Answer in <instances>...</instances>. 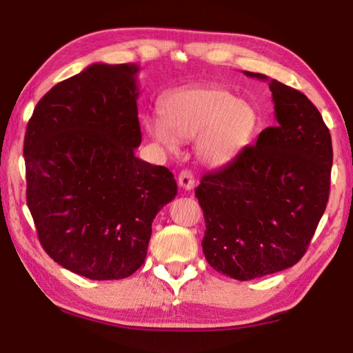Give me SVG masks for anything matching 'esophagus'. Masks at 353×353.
Listing matches in <instances>:
<instances>
[{"label":"esophagus","mask_w":353,"mask_h":353,"mask_svg":"<svg viewBox=\"0 0 353 353\" xmlns=\"http://www.w3.org/2000/svg\"><path fill=\"white\" fill-rule=\"evenodd\" d=\"M179 187H182L183 190H193L194 188V177L191 174V171L183 170L181 174H179Z\"/></svg>","instance_id":"1"}]
</instances>
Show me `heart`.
<instances>
[{
  "label": "heart",
  "instance_id": "b5f03b06",
  "mask_svg": "<svg viewBox=\"0 0 353 353\" xmlns=\"http://www.w3.org/2000/svg\"><path fill=\"white\" fill-rule=\"evenodd\" d=\"M162 118H148L151 139L171 154L181 141H196V154L207 166H224L235 160L252 140L256 113L246 101L219 87L183 88L163 99Z\"/></svg>",
  "mask_w": 353,
  "mask_h": 353
}]
</instances>
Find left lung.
I'll use <instances>...</instances> for the list:
<instances>
[{
    "label": "left lung",
    "mask_w": 353,
    "mask_h": 353,
    "mask_svg": "<svg viewBox=\"0 0 353 353\" xmlns=\"http://www.w3.org/2000/svg\"><path fill=\"white\" fill-rule=\"evenodd\" d=\"M244 74L270 83L276 126L196 188L205 260L236 280L283 271L302 259L325 212L333 162L330 132L305 94L265 74Z\"/></svg>",
    "instance_id": "obj_1"
}]
</instances>
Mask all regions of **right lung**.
Instances as JSON below:
<instances>
[{"label": "right lung", "mask_w": 353, "mask_h": 353, "mask_svg": "<svg viewBox=\"0 0 353 353\" xmlns=\"http://www.w3.org/2000/svg\"><path fill=\"white\" fill-rule=\"evenodd\" d=\"M139 71L88 65L39 101L26 128V199L39 240L65 270L92 280L132 276L155 214L177 194L168 168L135 157Z\"/></svg>", "instance_id": "right-lung-1"}]
</instances>
